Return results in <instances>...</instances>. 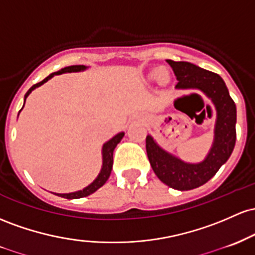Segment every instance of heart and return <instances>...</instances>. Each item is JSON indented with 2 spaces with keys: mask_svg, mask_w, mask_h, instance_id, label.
Returning a JSON list of instances; mask_svg holds the SVG:
<instances>
[{
  "mask_svg": "<svg viewBox=\"0 0 255 255\" xmlns=\"http://www.w3.org/2000/svg\"><path fill=\"white\" fill-rule=\"evenodd\" d=\"M154 77H155V78H162V77H164V73H162V71L158 70L155 73H154Z\"/></svg>",
  "mask_w": 255,
  "mask_h": 255,
  "instance_id": "1",
  "label": "heart"
}]
</instances>
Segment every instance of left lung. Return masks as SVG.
Listing matches in <instances>:
<instances>
[{
    "instance_id": "1",
    "label": "left lung",
    "mask_w": 255,
    "mask_h": 255,
    "mask_svg": "<svg viewBox=\"0 0 255 255\" xmlns=\"http://www.w3.org/2000/svg\"><path fill=\"white\" fill-rule=\"evenodd\" d=\"M166 61L178 81L176 88L202 90L218 110L213 147L205 161L200 164L183 162L162 150L150 136L145 138L148 159L160 181L177 190L195 189L210 181L233 153L236 142V106L219 74L190 62Z\"/></svg>"
}]
</instances>
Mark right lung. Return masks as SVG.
Wrapping results in <instances>:
<instances>
[{"mask_svg":"<svg viewBox=\"0 0 255 255\" xmlns=\"http://www.w3.org/2000/svg\"><path fill=\"white\" fill-rule=\"evenodd\" d=\"M85 66L84 65H73V66H68V67H65V68H61V70L58 71V72H54L49 74V76L47 77V78L43 79L42 82L37 83V84L32 85V87L28 89V91L26 94H25V99L28 96V94L31 93L33 89H36L37 87H39V85H42L43 83H45L48 81V79H50L51 77H54L55 74H61V73H65V72H78V71H83L85 70ZM25 105V104H24ZM123 136H124V132H120L118 133L117 136H114L112 139H110L107 143H105L104 144V148H102V156H104V164H102V168H101V172H100L99 176H97V178L91 183L90 185H88L87 188H84L83 190H79V191H76V193H70V194H56V195L61 196V197H65V199H81V197H84V196H88L90 195V194L95 193V191L99 189V188H101L102 185L105 184L106 182H107L108 177H110L111 174V171H112V166H113V151H114V148L117 147V144L122 141Z\"/></svg>","mask_w":255,"mask_h":255,"instance_id":"obj_1","label":"right lung"}]
</instances>
